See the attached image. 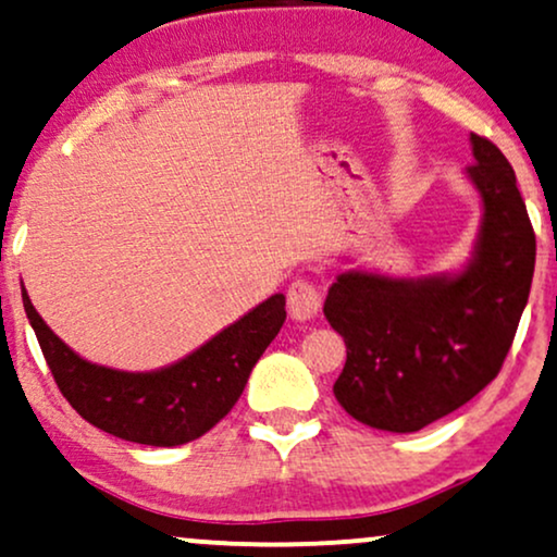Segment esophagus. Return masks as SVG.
Segmentation results:
<instances>
[{
    "instance_id": "34e87169",
    "label": "esophagus",
    "mask_w": 557,
    "mask_h": 557,
    "mask_svg": "<svg viewBox=\"0 0 557 557\" xmlns=\"http://www.w3.org/2000/svg\"><path fill=\"white\" fill-rule=\"evenodd\" d=\"M286 301H288V314L299 322L312 320V317H317V312H320V307H322L320 288H317L314 281H309V278H296L294 284L288 286Z\"/></svg>"
}]
</instances>
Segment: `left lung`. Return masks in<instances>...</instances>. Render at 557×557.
<instances>
[{
    "mask_svg": "<svg viewBox=\"0 0 557 557\" xmlns=\"http://www.w3.org/2000/svg\"><path fill=\"white\" fill-rule=\"evenodd\" d=\"M483 222L460 276L422 281L348 271L324 299L348 358L335 399L368 428L417 432L496 379L517 335L534 273V230L517 176L488 137L471 133Z\"/></svg>",
    "mask_w": 557,
    "mask_h": 557,
    "instance_id": "8db88e82",
    "label": "left lung"
}]
</instances>
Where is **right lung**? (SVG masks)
<instances>
[{
    "label": "right lung",
    "instance_id": "1",
    "mask_svg": "<svg viewBox=\"0 0 557 557\" xmlns=\"http://www.w3.org/2000/svg\"><path fill=\"white\" fill-rule=\"evenodd\" d=\"M23 305L58 388L94 428L127 443L173 447L214 428L240 399L252 366L286 320L284 294L271 296L178 363L153 373H127L78 358Z\"/></svg>",
    "mask_w": 557,
    "mask_h": 557
}]
</instances>
